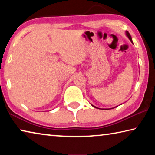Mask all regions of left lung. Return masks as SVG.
I'll use <instances>...</instances> for the list:
<instances>
[{
    "label": "left lung",
    "mask_w": 155,
    "mask_h": 155,
    "mask_svg": "<svg viewBox=\"0 0 155 155\" xmlns=\"http://www.w3.org/2000/svg\"><path fill=\"white\" fill-rule=\"evenodd\" d=\"M126 33H127V35L128 36V38H129V40H130V41H131V42H133V41H132V38H131V37H130V33H128V31H127V32H126ZM94 107H95V108H96V107H94V106H93Z\"/></svg>",
    "instance_id": "obj_1"
}]
</instances>
